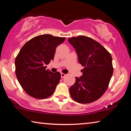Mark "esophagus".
<instances>
[{
  "mask_svg": "<svg viewBox=\"0 0 131 131\" xmlns=\"http://www.w3.org/2000/svg\"><path fill=\"white\" fill-rule=\"evenodd\" d=\"M66 76V74H64V73H61V78H63V77H64Z\"/></svg>",
  "mask_w": 131,
  "mask_h": 131,
  "instance_id": "obj_1",
  "label": "esophagus"
}]
</instances>
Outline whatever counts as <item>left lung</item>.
Instances as JSON below:
<instances>
[{
  "instance_id": "1",
  "label": "left lung",
  "mask_w": 131,
  "mask_h": 131,
  "mask_svg": "<svg viewBox=\"0 0 131 131\" xmlns=\"http://www.w3.org/2000/svg\"><path fill=\"white\" fill-rule=\"evenodd\" d=\"M84 66L83 75L76 77L69 92L73 99L80 103H90L100 98L106 92L113 73L110 52L92 38L79 36L69 38Z\"/></svg>"
}]
</instances>
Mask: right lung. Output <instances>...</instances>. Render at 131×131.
<instances>
[{"label": "right lung", "instance_id": "1", "mask_svg": "<svg viewBox=\"0 0 131 131\" xmlns=\"http://www.w3.org/2000/svg\"><path fill=\"white\" fill-rule=\"evenodd\" d=\"M65 37L42 35L26 42L15 58V74L26 94L45 99L54 93L61 79L60 73L46 70V65L54 59L57 46Z\"/></svg>", "mask_w": 131, "mask_h": 131}]
</instances>
